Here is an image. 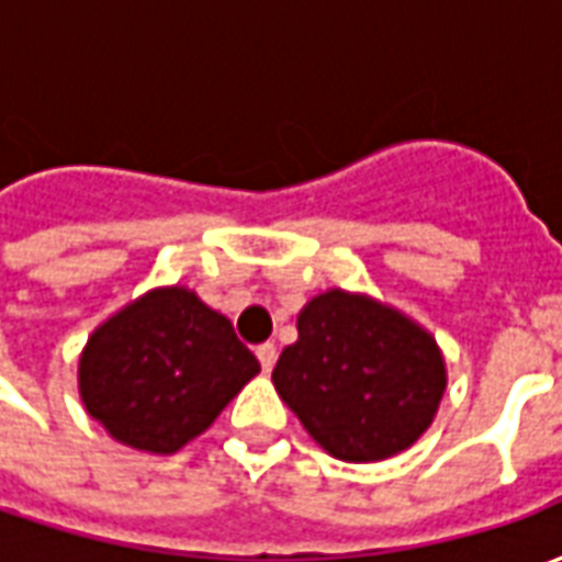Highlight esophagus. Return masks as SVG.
<instances>
[{
  "label": "esophagus",
  "mask_w": 562,
  "mask_h": 562,
  "mask_svg": "<svg viewBox=\"0 0 562 562\" xmlns=\"http://www.w3.org/2000/svg\"><path fill=\"white\" fill-rule=\"evenodd\" d=\"M256 355H258V361H261V370L270 373L273 364H277V346H273V342H261V346L256 349Z\"/></svg>",
  "instance_id": "obj_1"
}]
</instances>
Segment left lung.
Segmentation results:
<instances>
[{"label":"left lung","mask_w":562,"mask_h":562,"mask_svg":"<svg viewBox=\"0 0 562 562\" xmlns=\"http://www.w3.org/2000/svg\"><path fill=\"white\" fill-rule=\"evenodd\" d=\"M273 385L330 458L376 463L434 424L448 373L439 342L397 306L346 289L310 297Z\"/></svg>","instance_id":"obj_1"}]
</instances>
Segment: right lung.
I'll return each mask as SVG.
<instances>
[{"label": "right lung", "mask_w": 562, "mask_h": 562, "mask_svg": "<svg viewBox=\"0 0 562 562\" xmlns=\"http://www.w3.org/2000/svg\"><path fill=\"white\" fill-rule=\"evenodd\" d=\"M261 373L234 325L186 285H159L92 330L78 361L83 409L116 442L173 454Z\"/></svg>", "instance_id": "add662e5"}]
</instances>
